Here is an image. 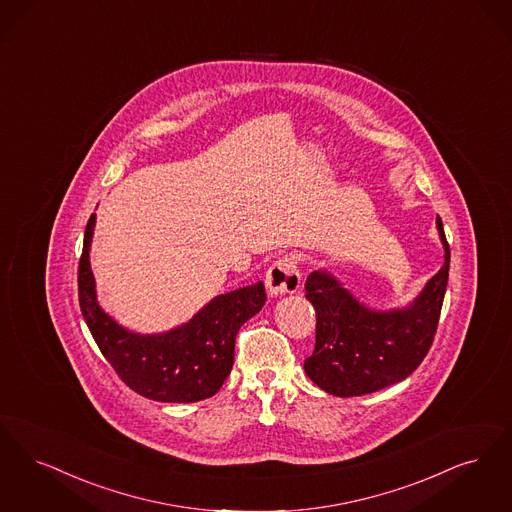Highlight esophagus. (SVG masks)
Wrapping results in <instances>:
<instances>
[{
	"label": "esophagus",
	"mask_w": 512,
	"mask_h": 512,
	"mask_svg": "<svg viewBox=\"0 0 512 512\" xmlns=\"http://www.w3.org/2000/svg\"><path fill=\"white\" fill-rule=\"evenodd\" d=\"M266 289L269 296L292 294L300 289V271L294 258L283 256L267 269Z\"/></svg>",
	"instance_id": "obj_1"
}]
</instances>
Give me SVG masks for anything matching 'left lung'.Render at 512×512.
<instances>
[{"mask_svg": "<svg viewBox=\"0 0 512 512\" xmlns=\"http://www.w3.org/2000/svg\"><path fill=\"white\" fill-rule=\"evenodd\" d=\"M436 225L444 266L407 308L371 310L329 271L310 273L306 298L317 325L315 350L304 369L321 390L338 398L363 396L400 382L421 365L438 329L449 277V245L440 218Z\"/></svg>", "mask_w": 512, "mask_h": 512, "instance_id": "left-lung-1", "label": "left lung"}]
</instances>
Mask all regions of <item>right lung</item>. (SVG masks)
I'll list each match as a JSON object with an SVG mask.
<instances>
[{
    "label": "right lung",
    "mask_w": 512,
    "mask_h": 512,
    "mask_svg": "<svg viewBox=\"0 0 512 512\" xmlns=\"http://www.w3.org/2000/svg\"><path fill=\"white\" fill-rule=\"evenodd\" d=\"M93 227L95 214L84 233L78 300L89 333L116 375L149 400L193 403L214 396L231 373L239 329L266 304L264 283L216 296L191 321L168 333H132L97 304L89 267Z\"/></svg>",
    "instance_id": "right-lung-1"
}]
</instances>
